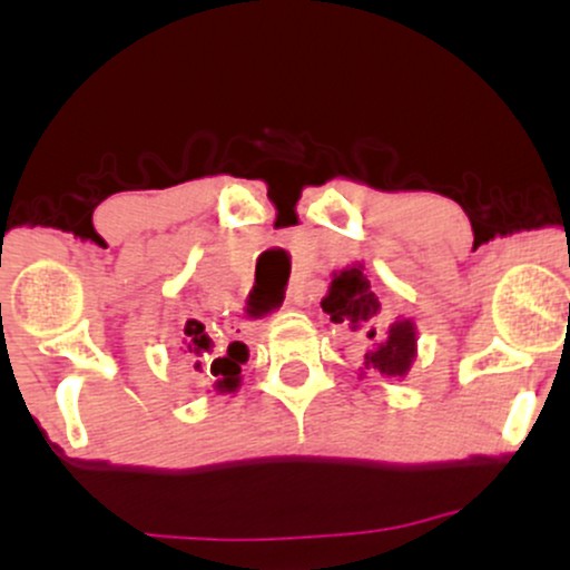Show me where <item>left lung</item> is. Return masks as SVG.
I'll list each match as a JSON object with an SVG mask.
<instances>
[{
  "label": "left lung",
  "instance_id": "obj_1",
  "mask_svg": "<svg viewBox=\"0 0 570 570\" xmlns=\"http://www.w3.org/2000/svg\"><path fill=\"white\" fill-rule=\"evenodd\" d=\"M322 307L330 313L332 322L345 324L351 332H356L370 343L362 367H358L362 375L375 372V375L389 377V381H402L407 375L417 356L415 322L412 318H396L385 332V337L377 335L375 322L377 313H381V299L370 289L362 263L332 273L330 292L322 299Z\"/></svg>",
  "mask_w": 570,
  "mask_h": 570
}]
</instances>
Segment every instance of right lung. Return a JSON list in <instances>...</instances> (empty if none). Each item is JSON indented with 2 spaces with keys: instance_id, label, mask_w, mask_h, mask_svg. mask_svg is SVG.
<instances>
[{
  "instance_id": "obj_1",
  "label": "right lung",
  "mask_w": 570,
  "mask_h": 570,
  "mask_svg": "<svg viewBox=\"0 0 570 570\" xmlns=\"http://www.w3.org/2000/svg\"><path fill=\"white\" fill-rule=\"evenodd\" d=\"M181 353L189 358L195 372H206L214 377V389L235 391L240 385V364H246L248 348L244 343H230L225 353H214L212 337L206 335V326L189 318L185 326V340H181Z\"/></svg>"
}]
</instances>
